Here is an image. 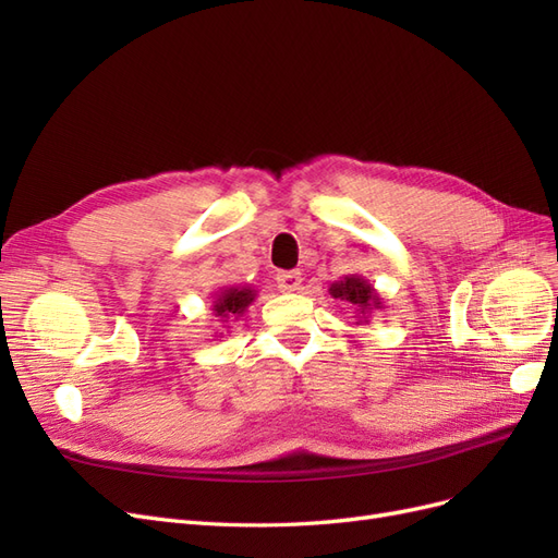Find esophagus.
<instances>
[{
	"label": "esophagus",
	"mask_w": 558,
	"mask_h": 558,
	"mask_svg": "<svg viewBox=\"0 0 558 558\" xmlns=\"http://www.w3.org/2000/svg\"><path fill=\"white\" fill-rule=\"evenodd\" d=\"M277 286L281 293H295L302 286V275L300 272H279L277 275Z\"/></svg>",
	"instance_id": "1"
}]
</instances>
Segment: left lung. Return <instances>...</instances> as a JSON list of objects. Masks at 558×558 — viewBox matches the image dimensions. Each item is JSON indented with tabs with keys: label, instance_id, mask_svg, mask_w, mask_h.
Masks as SVG:
<instances>
[{
	"label": "left lung",
	"instance_id": "obj_1",
	"mask_svg": "<svg viewBox=\"0 0 558 558\" xmlns=\"http://www.w3.org/2000/svg\"><path fill=\"white\" fill-rule=\"evenodd\" d=\"M328 293L335 300H342L356 312V326H367V320L373 318L375 312L384 310V300L377 293V289L361 275H347L340 281H332Z\"/></svg>",
	"mask_w": 558,
	"mask_h": 558
}]
</instances>
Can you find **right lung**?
<instances>
[{
  "instance_id": "obj_1",
  "label": "right lung",
  "mask_w": 558,
  "mask_h": 558,
  "mask_svg": "<svg viewBox=\"0 0 558 558\" xmlns=\"http://www.w3.org/2000/svg\"><path fill=\"white\" fill-rule=\"evenodd\" d=\"M256 295L258 293L253 291L251 286H223V289H218V293L214 295L211 312L218 318V324L230 328V324L244 316V312L251 307V302L256 300Z\"/></svg>"
}]
</instances>
